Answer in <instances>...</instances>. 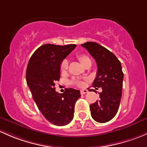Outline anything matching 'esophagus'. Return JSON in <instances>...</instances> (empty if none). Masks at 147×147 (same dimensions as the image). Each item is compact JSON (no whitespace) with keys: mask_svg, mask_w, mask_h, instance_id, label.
Segmentation results:
<instances>
[{"mask_svg":"<svg viewBox=\"0 0 147 147\" xmlns=\"http://www.w3.org/2000/svg\"><path fill=\"white\" fill-rule=\"evenodd\" d=\"M88 93V90H86V89H84V90H81V95H84L86 94V93Z\"/></svg>","mask_w":147,"mask_h":147,"instance_id":"obj_1","label":"esophagus"}]
</instances>
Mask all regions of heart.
<instances>
[{
	"label": "heart",
	"mask_w": 147,
	"mask_h": 147,
	"mask_svg": "<svg viewBox=\"0 0 147 147\" xmlns=\"http://www.w3.org/2000/svg\"><path fill=\"white\" fill-rule=\"evenodd\" d=\"M76 57L83 66H84L86 63L90 62V58L84 54H77ZM68 67H69V62H68L67 60H62L61 64H60V70H61V71L65 72L68 69ZM71 84L74 85V86H78V87H84L86 83H85V81H81V80H73L71 81Z\"/></svg>",
	"instance_id": "obj_1"
}]
</instances>
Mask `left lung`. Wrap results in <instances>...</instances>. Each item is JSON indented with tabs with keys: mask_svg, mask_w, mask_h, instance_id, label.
I'll list each match as a JSON object with an SVG mask.
<instances>
[{
	"mask_svg": "<svg viewBox=\"0 0 147 147\" xmlns=\"http://www.w3.org/2000/svg\"><path fill=\"white\" fill-rule=\"evenodd\" d=\"M96 60L98 71L93 87L101 88L99 100L90 105L94 120L105 123L111 120L118 111L124 74L120 61L114 54L96 42H88L81 45Z\"/></svg>",
	"mask_w": 147,
	"mask_h": 147,
	"instance_id": "8db88e82",
	"label": "left lung"
}]
</instances>
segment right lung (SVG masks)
Listing matches in <instances>:
<instances>
[{
  "mask_svg": "<svg viewBox=\"0 0 147 147\" xmlns=\"http://www.w3.org/2000/svg\"><path fill=\"white\" fill-rule=\"evenodd\" d=\"M76 47L47 44L40 47L29 61L26 81L37 107L49 122L64 126L74 118L76 102L80 91L66 88L63 93L55 90V83L60 78V64Z\"/></svg>",
  "mask_w": 147,
  "mask_h": 147,
  "instance_id": "right-lung-1",
  "label": "right lung"
}]
</instances>
